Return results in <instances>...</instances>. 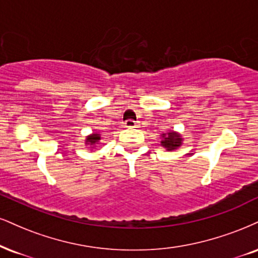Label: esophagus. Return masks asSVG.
Here are the masks:
<instances>
[{
  "instance_id": "34e87169",
  "label": "esophagus",
  "mask_w": 258,
  "mask_h": 258,
  "mask_svg": "<svg viewBox=\"0 0 258 258\" xmlns=\"http://www.w3.org/2000/svg\"><path fill=\"white\" fill-rule=\"evenodd\" d=\"M125 126L128 127V128H136V127H138V123L135 120H126Z\"/></svg>"
}]
</instances>
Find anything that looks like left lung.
I'll return each instance as SVG.
<instances>
[{
	"label": "left lung",
	"instance_id": "obj_1",
	"mask_svg": "<svg viewBox=\"0 0 258 258\" xmlns=\"http://www.w3.org/2000/svg\"><path fill=\"white\" fill-rule=\"evenodd\" d=\"M161 138H162L161 145H162L163 148H166L168 151L175 150V149H178L180 145L182 144L181 136L173 131L162 133V135H161Z\"/></svg>",
	"mask_w": 258,
	"mask_h": 258
}]
</instances>
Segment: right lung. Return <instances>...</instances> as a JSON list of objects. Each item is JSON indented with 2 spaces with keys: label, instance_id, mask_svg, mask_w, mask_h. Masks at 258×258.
I'll return each mask as SVG.
<instances>
[{
  "label": "right lung",
  "instance_id": "1",
  "mask_svg": "<svg viewBox=\"0 0 258 258\" xmlns=\"http://www.w3.org/2000/svg\"><path fill=\"white\" fill-rule=\"evenodd\" d=\"M99 141H101V135H98V133H92V135H90L86 137L85 144H88L89 147L94 148L96 144H98Z\"/></svg>",
  "mask_w": 258,
  "mask_h": 258
}]
</instances>
